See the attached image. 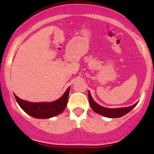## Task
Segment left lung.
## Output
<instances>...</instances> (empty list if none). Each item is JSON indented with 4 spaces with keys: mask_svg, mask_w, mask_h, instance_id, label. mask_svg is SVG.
<instances>
[{
    "mask_svg": "<svg viewBox=\"0 0 154 154\" xmlns=\"http://www.w3.org/2000/svg\"><path fill=\"white\" fill-rule=\"evenodd\" d=\"M89 104H90V106L92 107V109L95 111V112L100 114V115L105 116L109 117V118L121 117V116H124L125 114L128 113V112H130V110L133 109L134 108V106L137 105V103H136V104L133 105V106H131L123 107V108H117V109L106 108V107L99 106V104H97L96 102L94 101L93 99H92V96H91V94L89 92Z\"/></svg>",
    "mask_w": 154,
    "mask_h": 154,
    "instance_id": "left-lung-1",
    "label": "left lung"
}]
</instances>
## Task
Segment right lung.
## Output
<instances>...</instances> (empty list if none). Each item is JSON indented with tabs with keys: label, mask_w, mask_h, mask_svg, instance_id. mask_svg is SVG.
Wrapping results in <instances>:
<instances>
[{
	"label": "right lung",
	"mask_w": 154,
	"mask_h": 154,
	"mask_svg": "<svg viewBox=\"0 0 154 154\" xmlns=\"http://www.w3.org/2000/svg\"><path fill=\"white\" fill-rule=\"evenodd\" d=\"M69 94V88L58 100L51 103H30L24 101L14 95L16 101L24 112L35 118L48 119L60 114L66 107Z\"/></svg>",
	"instance_id": "obj_1"
}]
</instances>
